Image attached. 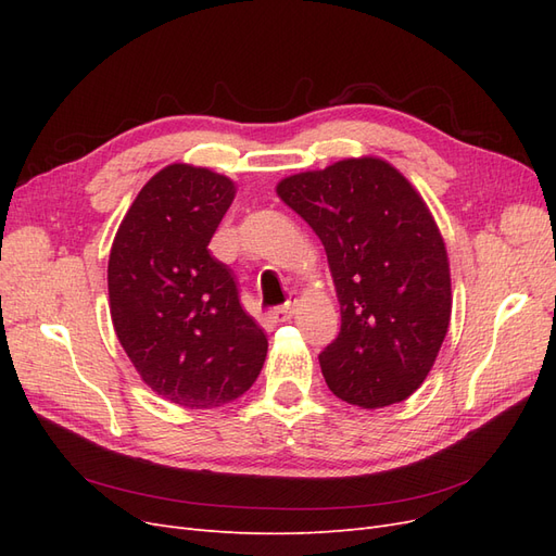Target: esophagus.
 <instances>
[{
    "mask_svg": "<svg viewBox=\"0 0 556 556\" xmlns=\"http://www.w3.org/2000/svg\"><path fill=\"white\" fill-rule=\"evenodd\" d=\"M292 315H294L292 301H288V304H282V306H278V308L271 311V319H274V323H288V319H292Z\"/></svg>",
    "mask_w": 556,
    "mask_h": 556,
    "instance_id": "34e87169",
    "label": "esophagus"
}]
</instances>
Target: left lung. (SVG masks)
I'll use <instances>...</instances> for the list:
<instances>
[{"mask_svg": "<svg viewBox=\"0 0 556 556\" xmlns=\"http://www.w3.org/2000/svg\"><path fill=\"white\" fill-rule=\"evenodd\" d=\"M278 197L325 245L341 331L319 352L329 390L357 408L406 401L450 325V264L427 204L394 166L343 160L285 178Z\"/></svg>", "mask_w": 556, "mask_h": 556, "instance_id": "obj_1", "label": "left lung"}]
</instances>
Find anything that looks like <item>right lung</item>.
I'll use <instances>...</instances> for the list:
<instances>
[{
	"label": "right lung",
	"instance_id": "right-lung-1",
	"mask_svg": "<svg viewBox=\"0 0 556 556\" xmlns=\"http://www.w3.org/2000/svg\"><path fill=\"white\" fill-rule=\"evenodd\" d=\"M233 182L172 164L150 178L115 233L109 299L117 341L150 390L185 408L245 394L266 333L243 306L231 268L208 250Z\"/></svg>",
	"mask_w": 556,
	"mask_h": 556
}]
</instances>
